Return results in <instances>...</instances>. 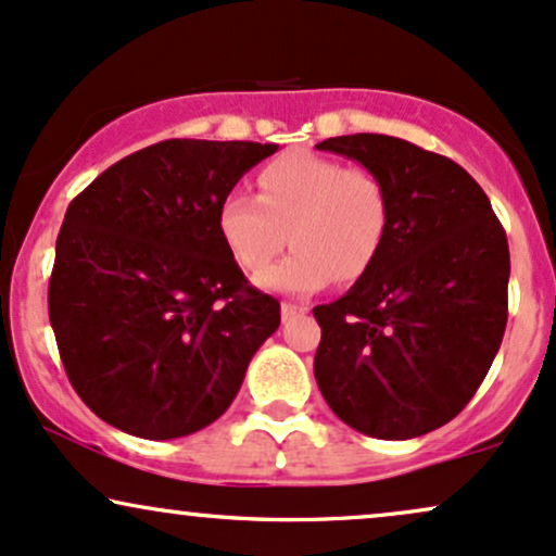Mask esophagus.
Listing matches in <instances>:
<instances>
[{"instance_id": "esophagus-1", "label": "esophagus", "mask_w": 556, "mask_h": 556, "mask_svg": "<svg viewBox=\"0 0 556 556\" xmlns=\"http://www.w3.org/2000/svg\"><path fill=\"white\" fill-rule=\"evenodd\" d=\"M309 312V306L302 304V302H283L280 304V315H283V323H289L293 317H302Z\"/></svg>"}]
</instances>
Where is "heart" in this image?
Segmentation results:
<instances>
[{
    "label": "heart",
    "mask_w": 556,
    "mask_h": 556,
    "mask_svg": "<svg viewBox=\"0 0 556 556\" xmlns=\"http://www.w3.org/2000/svg\"><path fill=\"white\" fill-rule=\"evenodd\" d=\"M393 220V200L380 174L317 153H289L257 174V198L220 200L215 228L241 270L260 273L290 231L294 252L257 283L267 291L309 296L332 278L358 280L380 257Z\"/></svg>",
    "instance_id": "heart-1"
}]
</instances>
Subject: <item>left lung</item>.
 I'll list each match as a JSON object with an SVG mask.
<instances>
[{
	"instance_id": "left-lung-1",
	"label": "left lung",
	"mask_w": 556,
	"mask_h": 556,
	"mask_svg": "<svg viewBox=\"0 0 556 556\" xmlns=\"http://www.w3.org/2000/svg\"><path fill=\"white\" fill-rule=\"evenodd\" d=\"M319 150L380 174L393 220L369 273L315 306V380L332 414L377 440H410L460 414L507 325L510 250L484 189L440 153L390 135Z\"/></svg>"
}]
</instances>
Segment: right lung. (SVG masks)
I'll return each instance as SVG.
<instances>
[{"label":"right lung","instance_id":"obj_1","mask_svg":"<svg viewBox=\"0 0 556 556\" xmlns=\"http://www.w3.org/2000/svg\"><path fill=\"white\" fill-rule=\"evenodd\" d=\"M276 142L163 140L70 202L49 319L72 388L98 419L174 440L218 419L280 325L215 228L220 200Z\"/></svg>","mask_w":556,"mask_h":556}]
</instances>
